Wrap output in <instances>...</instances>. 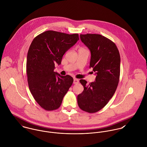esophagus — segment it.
<instances>
[{
	"label": "esophagus",
	"instance_id": "34e87169",
	"mask_svg": "<svg viewBox=\"0 0 147 147\" xmlns=\"http://www.w3.org/2000/svg\"><path fill=\"white\" fill-rule=\"evenodd\" d=\"M73 83L74 84H77L79 83V80L77 78H74V81H73Z\"/></svg>",
	"mask_w": 147,
	"mask_h": 147
}]
</instances>
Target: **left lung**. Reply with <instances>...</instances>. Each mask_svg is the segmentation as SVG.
Wrapping results in <instances>:
<instances>
[{"mask_svg":"<svg viewBox=\"0 0 147 147\" xmlns=\"http://www.w3.org/2000/svg\"><path fill=\"white\" fill-rule=\"evenodd\" d=\"M82 42L91 52L90 67L96 74L95 81L87 84L81 80L83 92L77 96L79 107L88 113L103 109L114 95L119 81L120 57L115 44L99 34H80Z\"/></svg>","mask_w":147,"mask_h":147,"instance_id":"obj_1","label":"left lung"}]
</instances>
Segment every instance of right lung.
<instances>
[{
  "label": "right lung",
  "instance_id": "1",
  "mask_svg": "<svg viewBox=\"0 0 147 147\" xmlns=\"http://www.w3.org/2000/svg\"><path fill=\"white\" fill-rule=\"evenodd\" d=\"M79 40L78 34L45 31L32 41L27 55V74L30 91L37 103L44 110H55L73 82L69 76L54 71L63 55Z\"/></svg>",
  "mask_w": 147,
  "mask_h": 147
}]
</instances>
